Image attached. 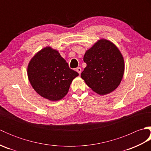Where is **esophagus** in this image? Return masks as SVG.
I'll list each match as a JSON object with an SVG mask.
<instances>
[{
    "instance_id": "1",
    "label": "esophagus",
    "mask_w": 151,
    "mask_h": 151,
    "mask_svg": "<svg viewBox=\"0 0 151 151\" xmlns=\"http://www.w3.org/2000/svg\"><path fill=\"white\" fill-rule=\"evenodd\" d=\"M81 70H82V69L81 67H77V68H76V71H77L79 74L81 73Z\"/></svg>"
}]
</instances>
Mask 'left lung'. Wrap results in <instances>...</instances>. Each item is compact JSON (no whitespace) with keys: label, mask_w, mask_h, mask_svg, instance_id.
Instances as JSON below:
<instances>
[{"label":"left lung","mask_w":151,"mask_h":151,"mask_svg":"<svg viewBox=\"0 0 151 151\" xmlns=\"http://www.w3.org/2000/svg\"><path fill=\"white\" fill-rule=\"evenodd\" d=\"M84 62L87 66L81 73V78L95 93L106 95L120 84L124 71V59L111 41L99 40L86 51Z\"/></svg>","instance_id":"left-lung-1"}]
</instances>
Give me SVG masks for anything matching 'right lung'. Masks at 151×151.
<instances>
[{
    "label": "right lung",
    "mask_w": 151,
    "mask_h": 151,
    "mask_svg": "<svg viewBox=\"0 0 151 151\" xmlns=\"http://www.w3.org/2000/svg\"><path fill=\"white\" fill-rule=\"evenodd\" d=\"M28 80L43 98L56 101L63 99L78 73L70 69L58 51L47 47L39 51L28 65Z\"/></svg>",
    "instance_id": "add662e5"
}]
</instances>
